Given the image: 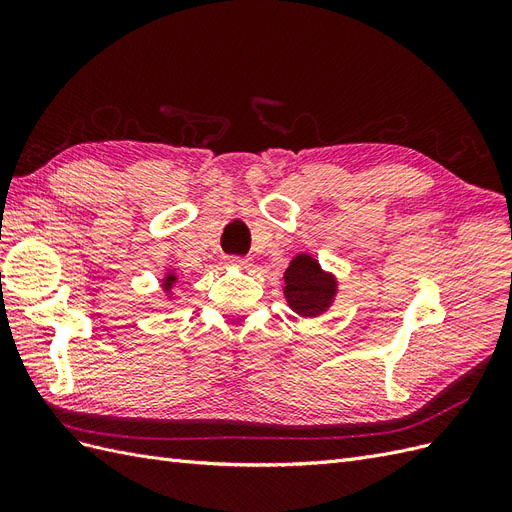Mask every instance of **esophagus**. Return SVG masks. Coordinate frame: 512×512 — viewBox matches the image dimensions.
<instances>
[{
    "mask_svg": "<svg viewBox=\"0 0 512 512\" xmlns=\"http://www.w3.org/2000/svg\"><path fill=\"white\" fill-rule=\"evenodd\" d=\"M228 265L235 267V269H250L252 267V260L250 258H241V256H230L228 258Z\"/></svg>",
    "mask_w": 512,
    "mask_h": 512,
    "instance_id": "obj_1",
    "label": "esophagus"
}]
</instances>
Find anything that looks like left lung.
<instances>
[{
    "mask_svg": "<svg viewBox=\"0 0 512 512\" xmlns=\"http://www.w3.org/2000/svg\"><path fill=\"white\" fill-rule=\"evenodd\" d=\"M337 277L320 267L312 254H297L284 271V297L294 314L316 318L329 312L337 297Z\"/></svg>",
    "mask_w": 512,
    "mask_h": 512,
    "instance_id": "obj_1",
    "label": "left lung"
}]
</instances>
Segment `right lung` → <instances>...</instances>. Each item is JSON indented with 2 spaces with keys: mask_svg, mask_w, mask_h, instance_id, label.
<instances>
[{
  "mask_svg": "<svg viewBox=\"0 0 512 512\" xmlns=\"http://www.w3.org/2000/svg\"><path fill=\"white\" fill-rule=\"evenodd\" d=\"M177 280H179V275L175 273V269H168V271L164 273V277H162V282H160V286H162V290H164V294H166V297H168V299H173V297H175V292H173V288H175Z\"/></svg>",
  "mask_w": 512,
  "mask_h": 512,
  "instance_id": "obj_1",
  "label": "right lung"
}]
</instances>
